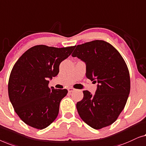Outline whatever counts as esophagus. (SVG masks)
I'll list each match as a JSON object with an SVG mask.
<instances>
[{
	"label": "esophagus",
	"instance_id": "esophagus-1",
	"mask_svg": "<svg viewBox=\"0 0 146 146\" xmlns=\"http://www.w3.org/2000/svg\"><path fill=\"white\" fill-rule=\"evenodd\" d=\"M67 90H68V92H69V93H72V92H73L74 91H75V89H74V88L70 87V88H69V89H67Z\"/></svg>",
	"mask_w": 146,
	"mask_h": 146
}]
</instances>
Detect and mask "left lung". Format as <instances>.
I'll use <instances>...</instances> for the list:
<instances>
[{"label":"left lung","mask_w":146,"mask_h":146,"mask_svg":"<svg viewBox=\"0 0 146 146\" xmlns=\"http://www.w3.org/2000/svg\"><path fill=\"white\" fill-rule=\"evenodd\" d=\"M86 64V77L97 83L95 94L83 91L77 103L80 117L99 130L114 123L124 109L130 91V73L122 55L109 43L94 40L78 45L72 53Z\"/></svg>","instance_id":"obj_1"}]
</instances>
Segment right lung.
Listing matches in <instances>:
<instances>
[{"mask_svg": "<svg viewBox=\"0 0 146 146\" xmlns=\"http://www.w3.org/2000/svg\"><path fill=\"white\" fill-rule=\"evenodd\" d=\"M75 48L35 46L14 64L8 85L10 101L18 116L28 126L42 130L57 118L61 100L68 91L50 88L48 80L57 75L59 64Z\"/></svg>", "mask_w": 146, "mask_h": 146, "instance_id": "obj_1", "label": "right lung"}]
</instances>
